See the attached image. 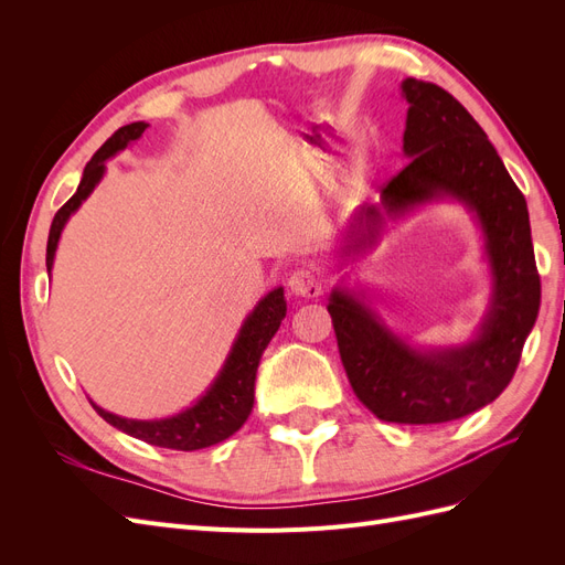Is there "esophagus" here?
<instances>
[{"label": "esophagus", "mask_w": 565, "mask_h": 565, "mask_svg": "<svg viewBox=\"0 0 565 565\" xmlns=\"http://www.w3.org/2000/svg\"><path fill=\"white\" fill-rule=\"evenodd\" d=\"M287 292L292 297H306V299L318 297L320 295V280H318L316 273H311V270H303V268L295 270L287 280Z\"/></svg>", "instance_id": "1"}]
</instances>
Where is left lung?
<instances>
[{
	"mask_svg": "<svg viewBox=\"0 0 565 565\" xmlns=\"http://www.w3.org/2000/svg\"><path fill=\"white\" fill-rule=\"evenodd\" d=\"M407 100L403 156L409 164L363 204L341 235L339 262L380 243L386 224L450 200L481 231L490 276L488 311L461 344L417 347L388 328L370 292L339 282L330 292L341 363L374 417L443 424L467 417L507 388L540 311V276L523 193L498 150L459 100L434 82H401Z\"/></svg>",
	"mask_w": 565,
	"mask_h": 565,
	"instance_id": "1",
	"label": "left lung"
}]
</instances>
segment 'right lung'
Here are the masks:
<instances>
[{
    "label": "right lung",
    "mask_w": 565,
    "mask_h": 565,
    "mask_svg": "<svg viewBox=\"0 0 565 565\" xmlns=\"http://www.w3.org/2000/svg\"><path fill=\"white\" fill-rule=\"evenodd\" d=\"M146 122H131L127 127H119L110 139L98 148L96 156L84 167L82 181L77 185V193L67 200L63 207L56 212L51 221L49 243H46V270L54 268V256L58 249L61 233L71 216L82 207L94 188L100 183L106 174V162L122 152L129 143L139 141ZM287 313L285 289L276 287L270 289L266 297L256 301L249 316L243 320L241 330H237L233 347L226 355L224 365H221L214 382L207 386L202 396L188 405L177 415L160 417V419H129L108 413V409L98 407L92 398V407L104 417L110 426L122 434L150 443V446L169 448V450H183L193 452L216 446V443L233 436L241 426L247 422L252 407H254V382L256 370H259L262 355L270 344L273 334L278 332L280 322Z\"/></svg>",
    "instance_id": "right-lung-1"
}]
</instances>
